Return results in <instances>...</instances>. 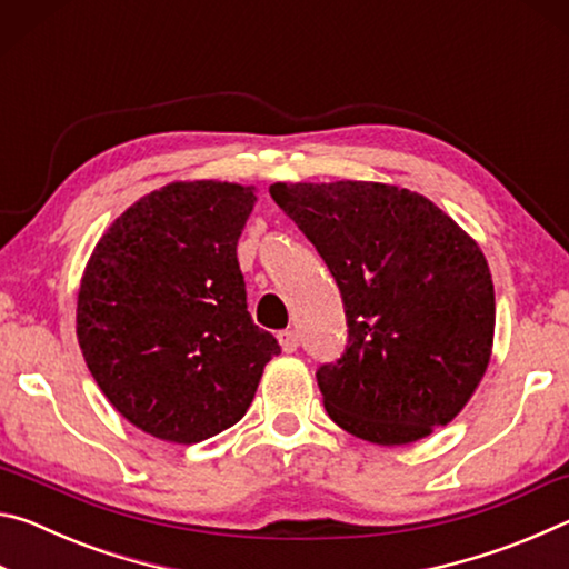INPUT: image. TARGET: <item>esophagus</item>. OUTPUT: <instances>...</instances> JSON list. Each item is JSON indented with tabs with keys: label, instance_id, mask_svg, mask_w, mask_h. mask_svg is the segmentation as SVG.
<instances>
[{
	"label": "esophagus",
	"instance_id": "34e87169",
	"mask_svg": "<svg viewBox=\"0 0 569 569\" xmlns=\"http://www.w3.org/2000/svg\"><path fill=\"white\" fill-rule=\"evenodd\" d=\"M278 341H281V349L286 351V353H293L296 349H298V333L296 331H291V329H286V331H281L278 333Z\"/></svg>",
	"mask_w": 569,
	"mask_h": 569
}]
</instances>
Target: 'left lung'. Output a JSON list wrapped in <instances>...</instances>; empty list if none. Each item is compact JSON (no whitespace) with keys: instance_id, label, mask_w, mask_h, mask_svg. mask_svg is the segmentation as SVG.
I'll return each mask as SVG.
<instances>
[{"instance_id":"8db88e82","label":"left lung","mask_w":569,"mask_h":569,"mask_svg":"<svg viewBox=\"0 0 569 569\" xmlns=\"http://www.w3.org/2000/svg\"><path fill=\"white\" fill-rule=\"evenodd\" d=\"M339 283L349 346L316 371L323 407L381 447L429 437L465 409L495 341L487 258L429 198L383 182H273Z\"/></svg>"}]
</instances>
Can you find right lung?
<instances>
[{
    "label": "right lung",
    "instance_id": "right-lung-1",
    "mask_svg": "<svg viewBox=\"0 0 569 569\" xmlns=\"http://www.w3.org/2000/svg\"><path fill=\"white\" fill-rule=\"evenodd\" d=\"M253 192L170 182L124 210L84 266L77 341L104 397L146 435L198 445L233 427L281 353L250 319L236 256Z\"/></svg>",
    "mask_w": 569,
    "mask_h": 569
}]
</instances>
